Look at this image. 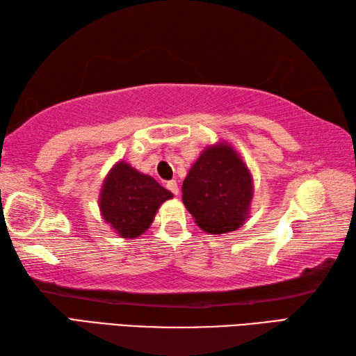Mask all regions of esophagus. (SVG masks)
<instances>
[{
    "label": "esophagus",
    "instance_id": "34e87169",
    "mask_svg": "<svg viewBox=\"0 0 356 356\" xmlns=\"http://www.w3.org/2000/svg\"><path fill=\"white\" fill-rule=\"evenodd\" d=\"M166 190H170L174 195L179 194V186L176 180H170V182H166Z\"/></svg>",
    "mask_w": 356,
    "mask_h": 356
}]
</instances>
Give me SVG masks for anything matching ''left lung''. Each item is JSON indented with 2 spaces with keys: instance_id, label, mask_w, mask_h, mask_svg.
I'll use <instances>...</instances> for the list:
<instances>
[{
  "instance_id": "obj_1",
  "label": "left lung",
  "mask_w": 356,
  "mask_h": 356,
  "mask_svg": "<svg viewBox=\"0 0 356 356\" xmlns=\"http://www.w3.org/2000/svg\"><path fill=\"white\" fill-rule=\"evenodd\" d=\"M182 199L203 231H236L246 220L252 199L251 174L228 145L207 148L188 172Z\"/></svg>"
}]
</instances>
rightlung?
<instances>
[{"instance_id": "1", "label": "right lung", "mask_w": 356, "mask_h": 356, "mask_svg": "<svg viewBox=\"0 0 356 356\" xmlns=\"http://www.w3.org/2000/svg\"><path fill=\"white\" fill-rule=\"evenodd\" d=\"M172 194L145 176L119 162L105 179L101 193V213L122 237H138L149 228L156 211Z\"/></svg>"}]
</instances>
